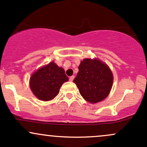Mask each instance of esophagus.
<instances>
[{
  "label": "esophagus",
  "mask_w": 147,
  "mask_h": 147,
  "mask_svg": "<svg viewBox=\"0 0 147 147\" xmlns=\"http://www.w3.org/2000/svg\"><path fill=\"white\" fill-rule=\"evenodd\" d=\"M74 78H75V76H74V75H72V76L70 77V78H69V80H70V82H72V81H73Z\"/></svg>",
  "instance_id": "esophagus-1"
}]
</instances>
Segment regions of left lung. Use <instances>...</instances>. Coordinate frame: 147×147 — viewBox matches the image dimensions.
<instances>
[{
    "instance_id": "8db88e82",
    "label": "left lung",
    "mask_w": 147,
    "mask_h": 147,
    "mask_svg": "<svg viewBox=\"0 0 147 147\" xmlns=\"http://www.w3.org/2000/svg\"><path fill=\"white\" fill-rule=\"evenodd\" d=\"M73 82L81 96L88 102L96 103L105 99L110 92L113 83L112 71L98 59H84Z\"/></svg>"
}]
</instances>
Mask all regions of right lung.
<instances>
[{"mask_svg": "<svg viewBox=\"0 0 147 147\" xmlns=\"http://www.w3.org/2000/svg\"><path fill=\"white\" fill-rule=\"evenodd\" d=\"M67 80L68 77L63 69L54 62H51L33 74L30 80V86L38 99L48 101L59 94L61 85Z\"/></svg>", "mask_w": 147, "mask_h": 147, "instance_id": "obj_1", "label": "right lung"}]
</instances>
